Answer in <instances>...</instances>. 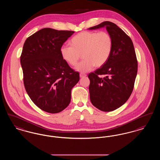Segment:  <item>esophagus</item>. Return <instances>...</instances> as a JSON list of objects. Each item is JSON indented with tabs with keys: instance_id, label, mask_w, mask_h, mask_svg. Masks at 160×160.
Wrapping results in <instances>:
<instances>
[{
	"instance_id": "esophagus-1",
	"label": "esophagus",
	"mask_w": 160,
	"mask_h": 160,
	"mask_svg": "<svg viewBox=\"0 0 160 160\" xmlns=\"http://www.w3.org/2000/svg\"><path fill=\"white\" fill-rule=\"evenodd\" d=\"M86 76V74H83V73L80 74V78H83V77H85Z\"/></svg>"
}]
</instances>
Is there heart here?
I'll use <instances>...</instances> for the list:
<instances>
[{"label":"heart","instance_id":"1","mask_svg":"<svg viewBox=\"0 0 160 160\" xmlns=\"http://www.w3.org/2000/svg\"><path fill=\"white\" fill-rule=\"evenodd\" d=\"M69 44L71 46L61 47V56L71 66H76L82 57L83 60L76 67L81 72L103 66L111 56L113 44L111 35L106 31L80 32L71 38Z\"/></svg>","mask_w":160,"mask_h":160}]
</instances>
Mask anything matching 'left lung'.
<instances>
[{"label":"left lung","mask_w":160,"mask_h":160,"mask_svg":"<svg viewBox=\"0 0 160 160\" xmlns=\"http://www.w3.org/2000/svg\"><path fill=\"white\" fill-rule=\"evenodd\" d=\"M103 27L112 37L113 50L106 63L88 75L89 89L92 104L101 111L111 112L129 98L134 89L138 63L132 40L116 24L107 21L89 29Z\"/></svg>","instance_id":"obj_1"}]
</instances>
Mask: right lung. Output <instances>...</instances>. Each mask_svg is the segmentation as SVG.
<instances>
[{"label":"right lung","mask_w":160,"mask_h":160,"mask_svg":"<svg viewBox=\"0 0 160 160\" xmlns=\"http://www.w3.org/2000/svg\"><path fill=\"white\" fill-rule=\"evenodd\" d=\"M74 31L44 28L26 39L20 56L25 89L33 103L58 113L71 101V92L80 79L61 56L63 44Z\"/></svg>","instance_id":"add662e5"}]
</instances>
